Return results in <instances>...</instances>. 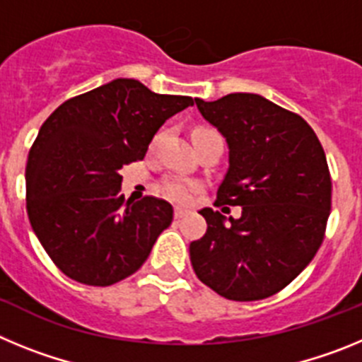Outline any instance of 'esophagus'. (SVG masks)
I'll list each match as a JSON object with an SVG mask.
<instances>
[{"mask_svg": "<svg viewBox=\"0 0 362 362\" xmlns=\"http://www.w3.org/2000/svg\"><path fill=\"white\" fill-rule=\"evenodd\" d=\"M188 214L187 209H181V206H175L174 209V217L175 219H181V217H185Z\"/></svg>", "mask_w": 362, "mask_h": 362, "instance_id": "1", "label": "esophagus"}]
</instances>
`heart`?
<instances>
[{
  "mask_svg": "<svg viewBox=\"0 0 362 362\" xmlns=\"http://www.w3.org/2000/svg\"><path fill=\"white\" fill-rule=\"evenodd\" d=\"M204 132H212V130L206 129H197L196 132L192 134V136H196V134H204ZM197 185L190 183V181H185V179H166L165 183H163V192H165V196L172 201H179V203H188V201L194 197V194L197 192Z\"/></svg>",
  "mask_w": 362,
  "mask_h": 362,
  "instance_id": "obj_1",
  "label": "heart"
}]
</instances>
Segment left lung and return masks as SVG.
I'll use <instances>...</instances> for the list:
<instances>
[{"mask_svg":"<svg viewBox=\"0 0 362 362\" xmlns=\"http://www.w3.org/2000/svg\"><path fill=\"white\" fill-rule=\"evenodd\" d=\"M196 105L228 145V170L216 206H241L239 219L203 209L206 233L190 243L196 276L219 296L259 300L292 283L317 254L332 209L325 150L308 123L259 94Z\"/></svg>","mask_w":362,"mask_h":362,"instance_id":"1","label":"left lung"}]
</instances>
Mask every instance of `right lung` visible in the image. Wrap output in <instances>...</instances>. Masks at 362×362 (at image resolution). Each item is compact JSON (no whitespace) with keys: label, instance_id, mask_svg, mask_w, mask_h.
<instances>
[{"label":"right lung","instance_id":"add662e5","mask_svg":"<svg viewBox=\"0 0 362 362\" xmlns=\"http://www.w3.org/2000/svg\"><path fill=\"white\" fill-rule=\"evenodd\" d=\"M192 105L188 95L117 78L65 101L41 124L25 170L27 214L65 276L110 286L141 268L174 210L150 196L124 203L119 170L145 158L163 123Z\"/></svg>","mask_w":362,"mask_h":362}]
</instances>
